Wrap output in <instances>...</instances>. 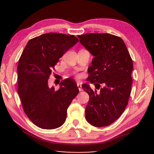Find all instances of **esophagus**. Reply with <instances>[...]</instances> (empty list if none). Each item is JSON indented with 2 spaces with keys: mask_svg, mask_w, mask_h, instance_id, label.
<instances>
[{
  "mask_svg": "<svg viewBox=\"0 0 154 154\" xmlns=\"http://www.w3.org/2000/svg\"><path fill=\"white\" fill-rule=\"evenodd\" d=\"M77 87H78V89H79V90L80 91H82V84H81V83H77Z\"/></svg>",
  "mask_w": 154,
  "mask_h": 154,
  "instance_id": "1",
  "label": "esophagus"
}]
</instances>
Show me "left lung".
I'll use <instances>...</instances> for the list:
<instances>
[{
  "mask_svg": "<svg viewBox=\"0 0 154 154\" xmlns=\"http://www.w3.org/2000/svg\"><path fill=\"white\" fill-rule=\"evenodd\" d=\"M80 43L94 56L88 68V81L94 83L93 90L88 84L82 88L90 96L85 107V119L96 127L107 126L121 116L128 103L131 92L133 63L124 41L108 33L78 35Z\"/></svg>",
  "mask_w": 154,
  "mask_h": 154,
  "instance_id": "obj_1",
  "label": "left lung"
}]
</instances>
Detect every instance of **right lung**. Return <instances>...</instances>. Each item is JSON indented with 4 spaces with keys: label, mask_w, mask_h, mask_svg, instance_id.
<instances>
[{
    "label": "right lung",
    "mask_w": 154,
    "mask_h": 154,
    "mask_svg": "<svg viewBox=\"0 0 154 154\" xmlns=\"http://www.w3.org/2000/svg\"><path fill=\"white\" fill-rule=\"evenodd\" d=\"M79 40L74 35L46 33L28 41L17 66V92L24 111L43 129L61 126L67 109L79 92L77 83L66 79L56 91L48 79L59 59Z\"/></svg>",
    "instance_id": "right-lung-1"
}]
</instances>
